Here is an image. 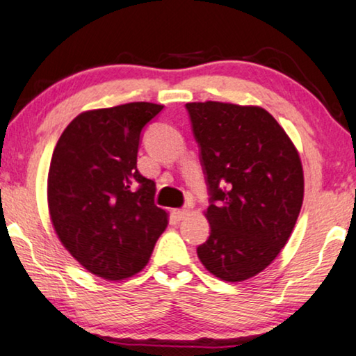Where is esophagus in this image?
<instances>
[{
  "instance_id": "1",
  "label": "esophagus",
  "mask_w": 356,
  "mask_h": 356,
  "mask_svg": "<svg viewBox=\"0 0 356 356\" xmlns=\"http://www.w3.org/2000/svg\"><path fill=\"white\" fill-rule=\"evenodd\" d=\"M188 212H190L188 209H174L172 214L177 220H182V219H185V216H188Z\"/></svg>"
}]
</instances>
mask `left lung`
Masks as SVG:
<instances>
[{
    "instance_id": "left-lung-1",
    "label": "left lung",
    "mask_w": 356,
    "mask_h": 356,
    "mask_svg": "<svg viewBox=\"0 0 356 356\" xmlns=\"http://www.w3.org/2000/svg\"><path fill=\"white\" fill-rule=\"evenodd\" d=\"M211 190V235L196 252L214 277L240 283L261 273L288 243L304 201L293 140L257 105L190 102Z\"/></svg>"
}]
</instances>
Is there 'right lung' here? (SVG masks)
<instances>
[{
    "instance_id": "obj_1",
    "label": "right lung",
    "mask_w": 356,
    "mask_h": 356,
    "mask_svg": "<svg viewBox=\"0 0 356 356\" xmlns=\"http://www.w3.org/2000/svg\"><path fill=\"white\" fill-rule=\"evenodd\" d=\"M163 105L131 102L86 110L63 129L47 172V209L63 248L108 281L145 268L169 214L155 182L137 171L140 131Z\"/></svg>"
}]
</instances>
